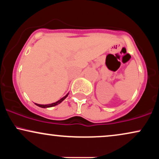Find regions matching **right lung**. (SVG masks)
I'll return each mask as SVG.
<instances>
[{"label": "right lung", "mask_w": 159, "mask_h": 159, "mask_svg": "<svg viewBox=\"0 0 159 159\" xmlns=\"http://www.w3.org/2000/svg\"><path fill=\"white\" fill-rule=\"evenodd\" d=\"M68 95H69V93H67L66 95L65 96H63V98H61V99L58 100V101H57V102H54V103H52V104H48V105H39V104H36V105H37V106L40 107H43V108H46V107H51L56 106V105H59L60 103H61L62 102H63V100H64L65 98H66L67 96H68Z\"/></svg>", "instance_id": "obj_1"}]
</instances>
